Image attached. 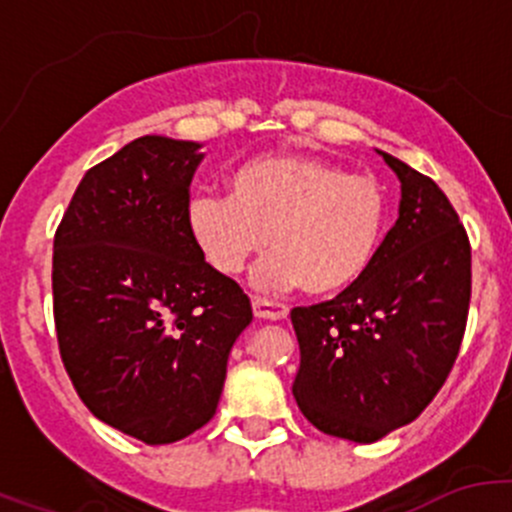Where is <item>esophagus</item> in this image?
<instances>
[{"instance_id":"esophagus-1","label":"esophagus","mask_w":512,"mask_h":512,"mask_svg":"<svg viewBox=\"0 0 512 512\" xmlns=\"http://www.w3.org/2000/svg\"><path fill=\"white\" fill-rule=\"evenodd\" d=\"M252 309H255V317L272 319V322H277V319H285L289 314L287 304L272 302V299H262V297L252 299Z\"/></svg>"}]
</instances>
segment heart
<instances>
[{"instance_id": "b5f03b06", "label": "heart", "mask_w": 512, "mask_h": 512, "mask_svg": "<svg viewBox=\"0 0 512 512\" xmlns=\"http://www.w3.org/2000/svg\"><path fill=\"white\" fill-rule=\"evenodd\" d=\"M384 188L317 156H262L232 173L230 195H193L185 225L200 255L240 275L270 242L257 289L304 287L332 297L359 285L386 230Z\"/></svg>"}]
</instances>
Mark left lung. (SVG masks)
Here are the masks:
<instances>
[{"label":"left lung","instance_id":"8db88e82","mask_svg":"<svg viewBox=\"0 0 512 512\" xmlns=\"http://www.w3.org/2000/svg\"><path fill=\"white\" fill-rule=\"evenodd\" d=\"M401 180L399 220L359 285L294 307L292 394L312 426L374 443L421 416L461 352L471 304V240L428 175L381 153Z\"/></svg>","mask_w":512,"mask_h":512}]
</instances>
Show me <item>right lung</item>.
I'll return each mask as SVG.
<instances>
[{"instance_id": "obj_1", "label": "right lung", "mask_w": 512, "mask_h": 512, "mask_svg": "<svg viewBox=\"0 0 512 512\" xmlns=\"http://www.w3.org/2000/svg\"><path fill=\"white\" fill-rule=\"evenodd\" d=\"M198 143L143 136L86 170L54 235L59 354L86 409L163 446L203 428L247 294L205 262L185 225Z\"/></svg>"}]
</instances>
